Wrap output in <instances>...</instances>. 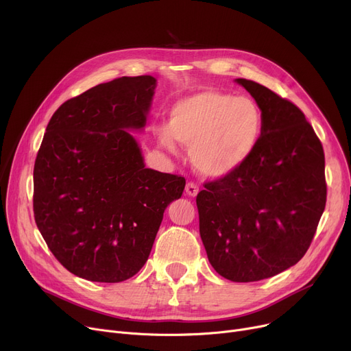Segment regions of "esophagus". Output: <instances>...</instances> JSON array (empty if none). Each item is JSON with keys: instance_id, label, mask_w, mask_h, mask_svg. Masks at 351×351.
<instances>
[{"instance_id": "esophagus-1", "label": "esophagus", "mask_w": 351, "mask_h": 351, "mask_svg": "<svg viewBox=\"0 0 351 351\" xmlns=\"http://www.w3.org/2000/svg\"><path fill=\"white\" fill-rule=\"evenodd\" d=\"M185 192H186V195H189V196H196V195H197V192H199V186L196 185V183L189 182V183H186Z\"/></svg>"}]
</instances>
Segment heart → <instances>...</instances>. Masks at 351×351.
<instances>
[{"label": "heart", "instance_id": "1", "mask_svg": "<svg viewBox=\"0 0 351 351\" xmlns=\"http://www.w3.org/2000/svg\"><path fill=\"white\" fill-rule=\"evenodd\" d=\"M262 129V109L253 99L206 89L172 106L168 126L159 129L158 141L171 152L175 141L191 147L192 165L200 175L222 178L252 156Z\"/></svg>", "mask_w": 351, "mask_h": 351}]
</instances>
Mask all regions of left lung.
<instances>
[{"mask_svg":"<svg viewBox=\"0 0 351 351\" xmlns=\"http://www.w3.org/2000/svg\"><path fill=\"white\" fill-rule=\"evenodd\" d=\"M263 114L261 141L234 172L196 196L199 232L213 269L232 282H257L296 265L326 208L324 151L293 102L243 78Z\"/></svg>","mask_w":351,"mask_h":351,"instance_id":"8db88e82","label":"left lung"}]
</instances>
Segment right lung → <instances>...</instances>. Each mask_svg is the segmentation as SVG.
Wrapping results in <instances>:
<instances>
[{
  "mask_svg": "<svg viewBox=\"0 0 351 351\" xmlns=\"http://www.w3.org/2000/svg\"><path fill=\"white\" fill-rule=\"evenodd\" d=\"M156 80L122 77L64 102L34 165V217L57 261L78 278L118 283L152 250L185 178L145 168L126 129L146 123Z\"/></svg>",
  "mask_w": 351,
  "mask_h": 351,
  "instance_id": "right-lung-1",
  "label": "right lung"
}]
</instances>
